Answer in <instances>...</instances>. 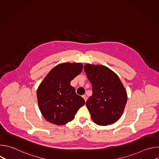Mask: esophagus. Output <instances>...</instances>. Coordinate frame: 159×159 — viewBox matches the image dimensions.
Listing matches in <instances>:
<instances>
[{
  "instance_id": "1",
  "label": "esophagus",
  "mask_w": 159,
  "mask_h": 159,
  "mask_svg": "<svg viewBox=\"0 0 159 159\" xmlns=\"http://www.w3.org/2000/svg\"><path fill=\"white\" fill-rule=\"evenodd\" d=\"M82 98H84V100H85V101L86 102V101H87V96H86L85 95H83V96H82Z\"/></svg>"
}]
</instances>
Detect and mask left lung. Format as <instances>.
I'll list each match as a JSON object with an SVG mask.
<instances>
[{"instance_id": "1", "label": "left lung", "mask_w": 159, "mask_h": 159, "mask_svg": "<svg viewBox=\"0 0 159 159\" xmlns=\"http://www.w3.org/2000/svg\"><path fill=\"white\" fill-rule=\"evenodd\" d=\"M84 69L93 87V95L85 104L92 120L100 126L116 122L123 115L128 98L119 77L102 65L87 63Z\"/></svg>"}]
</instances>
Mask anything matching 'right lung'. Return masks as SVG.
<instances>
[{
	"instance_id": "1",
	"label": "right lung",
	"mask_w": 159,
	"mask_h": 159,
	"mask_svg": "<svg viewBox=\"0 0 159 159\" xmlns=\"http://www.w3.org/2000/svg\"><path fill=\"white\" fill-rule=\"evenodd\" d=\"M83 69L81 63H62L50 70L37 89L38 103L47 121L57 125L72 121L85 104L70 82Z\"/></svg>"
}]
</instances>
